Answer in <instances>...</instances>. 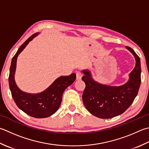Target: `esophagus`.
Wrapping results in <instances>:
<instances>
[{"instance_id":"esophagus-1","label":"esophagus","mask_w":149,"mask_h":149,"mask_svg":"<svg viewBox=\"0 0 149 149\" xmlns=\"http://www.w3.org/2000/svg\"><path fill=\"white\" fill-rule=\"evenodd\" d=\"M82 76H83V75L80 72H76V79L77 80L81 79V77H82Z\"/></svg>"}]
</instances>
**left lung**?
<instances>
[{
	"label": "left lung",
	"instance_id": "left-lung-1",
	"mask_svg": "<svg viewBox=\"0 0 149 149\" xmlns=\"http://www.w3.org/2000/svg\"><path fill=\"white\" fill-rule=\"evenodd\" d=\"M134 55L136 65L130 73L129 79L121 86L101 84L92 77L91 72L83 70L82 80L86 84L83 101L86 109L96 117L109 119L123 113L129 108L138 94L141 84L140 59L133 49L126 46Z\"/></svg>",
	"mask_w": 149,
	"mask_h": 149
}]
</instances>
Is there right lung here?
<instances>
[{"mask_svg": "<svg viewBox=\"0 0 149 149\" xmlns=\"http://www.w3.org/2000/svg\"><path fill=\"white\" fill-rule=\"evenodd\" d=\"M38 35L39 32L32 35L20 46L11 60L8 80L11 95L17 107L31 117L45 118L57 111L62 101L64 91L74 82L76 74L73 73L68 76L58 77L45 90L37 94L23 92L17 86L15 81L17 57L28 44Z\"/></svg>", "mask_w": 149, "mask_h": 149, "instance_id": "obj_1", "label": "right lung"}]
</instances>
